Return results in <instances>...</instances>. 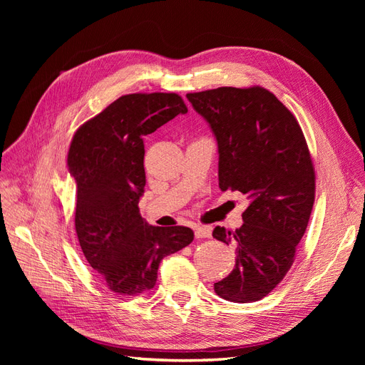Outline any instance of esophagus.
I'll return each instance as SVG.
<instances>
[{
	"label": "esophagus",
	"mask_w": 365,
	"mask_h": 365,
	"mask_svg": "<svg viewBox=\"0 0 365 365\" xmlns=\"http://www.w3.org/2000/svg\"><path fill=\"white\" fill-rule=\"evenodd\" d=\"M195 236L196 239H204L212 236V228L210 227H202V225H196L195 227Z\"/></svg>",
	"instance_id": "34e87169"
}]
</instances>
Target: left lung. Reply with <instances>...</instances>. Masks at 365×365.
<instances>
[{
  "label": "left lung",
  "instance_id": "left-lung-1",
  "mask_svg": "<svg viewBox=\"0 0 365 365\" xmlns=\"http://www.w3.org/2000/svg\"><path fill=\"white\" fill-rule=\"evenodd\" d=\"M212 128L219 187L247 195L240 228L213 230L236 247V264L215 292L235 303L268 295L292 267L315 201V172L303 130L277 97L262 86L187 94Z\"/></svg>",
  "mask_w": 365,
  "mask_h": 365
}]
</instances>
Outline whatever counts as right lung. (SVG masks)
Segmentation results:
<instances>
[{
    "mask_svg": "<svg viewBox=\"0 0 365 365\" xmlns=\"http://www.w3.org/2000/svg\"><path fill=\"white\" fill-rule=\"evenodd\" d=\"M187 106L175 93L126 94L73 137L68 170L77 184L76 233L83 256L120 295L157 283L161 260L193 240L187 227H152L140 215L145 193V143Z\"/></svg>",
    "mask_w": 365,
    "mask_h": 365,
    "instance_id": "obj_1",
    "label": "right lung"
}]
</instances>
